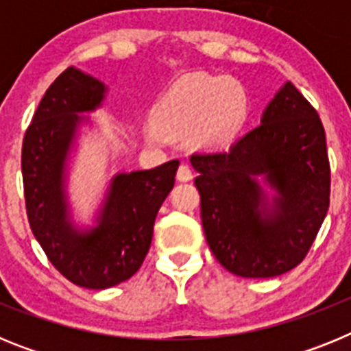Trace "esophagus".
Segmentation results:
<instances>
[{
  "label": "esophagus",
  "mask_w": 351,
  "mask_h": 351,
  "mask_svg": "<svg viewBox=\"0 0 351 351\" xmlns=\"http://www.w3.org/2000/svg\"><path fill=\"white\" fill-rule=\"evenodd\" d=\"M178 179H179V181H182V182H188V181H191V179H193V172H191L190 165L182 163V165L179 167V169H178Z\"/></svg>",
  "instance_id": "obj_1"
}]
</instances>
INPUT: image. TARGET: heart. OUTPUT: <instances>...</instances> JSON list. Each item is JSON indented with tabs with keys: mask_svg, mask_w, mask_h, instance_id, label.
I'll list each match as a JSON object with an SVG mask.
<instances>
[{
	"mask_svg": "<svg viewBox=\"0 0 351 351\" xmlns=\"http://www.w3.org/2000/svg\"><path fill=\"white\" fill-rule=\"evenodd\" d=\"M247 116L244 89L235 80L197 73L179 80L156 107V123L167 135H186L198 126L200 137L225 142L237 133ZM147 137L160 142L163 135L149 126Z\"/></svg>",
	"mask_w": 351,
	"mask_h": 351,
	"instance_id": "1",
	"label": "heart"
}]
</instances>
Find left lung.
<instances>
[{"label": "left lung", "instance_id": "8db88e82", "mask_svg": "<svg viewBox=\"0 0 351 351\" xmlns=\"http://www.w3.org/2000/svg\"><path fill=\"white\" fill-rule=\"evenodd\" d=\"M191 165L204 234L226 271L274 278L306 258L327 216L330 165L320 116L293 84L228 151L195 153ZM258 175L276 191L272 203Z\"/></svg>", "mask_w": 351, "mask_h": 351}]
</instances>
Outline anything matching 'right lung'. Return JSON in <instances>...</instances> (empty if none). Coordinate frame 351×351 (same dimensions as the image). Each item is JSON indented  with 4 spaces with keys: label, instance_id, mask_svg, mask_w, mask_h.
<instances>
[{
    "label": "right lung",
    "instance_id": "1",
    "mask_svg": "<svg viewBox=\"0 0 351 351\" xmlns=\"http://www.w3.org/2000/svg\"><path fill=\"white\" fill-rule=\"evenodd\" d=\"M105 86L66 68L45 91L23 141V181L27 219L36 241L61 274L91 290L130 280L153 241L161 204L176 182L179 160L151 170L117 173L98 225L79 232L68 219L64 160L82 116L100 107Z\"/></svg>",
    "mask_w": 351,
    "mask_h": 351
}]
</instances>
